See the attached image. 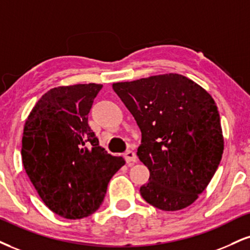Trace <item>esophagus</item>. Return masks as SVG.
Here are the masks:
<instances>
[{
  "mask_svg": "<svg viewBox=\"0 0 250 250\" xmlns=\"http://www.w3.org/2000/svg\"><path fill=\"white\" fill-rule=\"evenodd\" d=\"M125 159L129 165H131L137 162V156L134 151H131V150H127V151L125 152Z\"/></svg>",
  "mask_w": 250,
  "mask_h": 250,
  "instance_id": "obj_1",
  "label": "esophagus"
}]
</instances>
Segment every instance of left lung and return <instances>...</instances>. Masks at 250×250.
Segmentation results:
<instances>
[{"label": "left lung", "instance_id": "8db88e82", "mask_svg": "<svg viewBox=\"0 0 250 250\" xmlns=\"http://www.w3.org/2000/svg\"><path fill=\"white\" fill-rule=\"evenodd\" d=\"M142 133L137 149L150 171L141 195L163 211L194 203L220 164L224 137L212 96L184 76L161 74L113 83Z\"/></svg>", "mask_w": 250, "mask_h": 250}]
</instances>
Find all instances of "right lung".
<instances>
[{
    "instance_id": "right-lung-1",
    "label": "right lung",
    "mask_w": 250,
    "mask_h": 250,
    "mask_svg": "<svg viewBox=\"0 0 250 250\" xmlns=\"http://www.w3.org/2000/svg\"><path fill=\"white\" fill-rule=\"evenodd\" d=\"M101 88L79 83L50 89L24 125V170L45 205L66 219L94 213L110 178L125 163L99 146L88 125V113Z\"/></svg>"
}]
</instances>
